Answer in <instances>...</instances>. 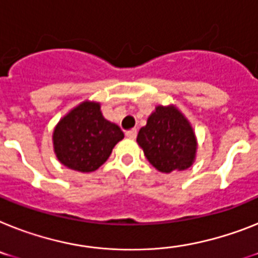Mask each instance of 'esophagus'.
Wrapping results in <instances>:
<instances>
[{
	"mask_svg": "<svg viewBox=\"0 0 258 258\" xmlns=\"http://www.w3.org/2000/svg\"><path fill=\"white\" fill-rule=\"evenodd\" d=\"M136 135H138V131H136V128L131 130V131H127V133H125V136H127L128 139H135Z\"/></svg>",
	"mask_w": 258,
	"mask_h": 258,
	"instance_id": "1",
	"label": "esophagus"
}]
</instances>
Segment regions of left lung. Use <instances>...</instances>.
<instances>
[{
	"label": "left lung",
	"instance_id": "left-lung-1",
	"mask_svg": "<svg viewBox=\"0 0 258 258\" xmlns=\"http://www.w3.org/2000/svg\"><path fill=\"white\" fill-rule=\"evenodd\" d=\"M151 165L161 173L194 164L198 142L191 123L174 105L156 106L136 139Z\"/></svg>",
	"mask_w": 258,
	"mask_h": 258
}]
</instances>
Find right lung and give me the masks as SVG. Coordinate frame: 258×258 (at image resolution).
Wrapping results in <instances>:
<instances>
[{
  "label": "right lung",
  "instance_id": "right-lung-1",
  "mask_svg": "<svg viewBox=\"0 0 258 258\" xmlns=\"http://www.w3.org/2000/svg\"><path fill=\"white\" fill-rule=\"evenodd\" d=\"M123 138L119 125L102 115L101 103L86 99L57 122L52 143L62 165L76 172L90 173L105 164Z\"/></svg>",
  "mask_w": 258,
  "mask_h": 258
}]
</instances>
